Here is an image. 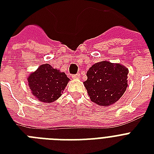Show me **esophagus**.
Returning <instances> with one entry per match:
<instances>
[{
	"mask_svg": "<svg viewBox=\"0 0 154 154\" xmlns=\"http://www.w3.org/2000/svg\"><path fill=\"white\" fill-rule=\"evenodd\" d=\"M72 77L73 79H78L80 77V74L79 73H77V74H75V75H72Z\"/></svg>",
	"mask_w": 154,
	"mask_h": 154,
	"instance_id": "obj_1",
	"label": "esophagus"
}]
</instances>
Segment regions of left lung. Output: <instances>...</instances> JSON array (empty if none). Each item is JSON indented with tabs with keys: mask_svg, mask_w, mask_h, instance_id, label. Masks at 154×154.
<instances>
[{
	"mask_svg": "<svg viewBox=\"0 0 154 154\" xmlns=\"http://www.w3.org/2000/svg\"><path fill=\"white\" fill-rule=\"evenodd\" d=\"M129 69L118 63L107 60L96 63L87 71L84 85L91 101L101 106L117 102L128 86Z\"/></svg>",
	"mask_w": 154,
	"mask_h": 154,
	"instance_id": "left-lung-1",
	"label": "left lung"
}]
</instances>
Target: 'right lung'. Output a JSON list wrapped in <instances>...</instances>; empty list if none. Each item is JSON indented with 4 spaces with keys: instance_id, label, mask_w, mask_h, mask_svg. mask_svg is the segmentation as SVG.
Here are the masks:
<instances>
[{
    "instance_id": "1",
    "label": "right lung",
    "mask_w": 154,
    "mask_h": 154,
    "mask_svg": "<svg viewBox=\"0 0 154 154\" xmlns=\"http://www.w3.org/2000/svg\"><path fill=\"white\" fill-rule=\"evenodd\" d=\"M27 79L32 95L37 100L45 103L57 100L69 81L65 72L53 69L49 64L39 66Z\"/></svg>"
}]
</instances>
